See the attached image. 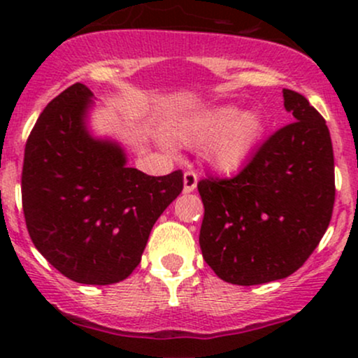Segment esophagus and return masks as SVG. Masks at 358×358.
Here are the masks:
<instances>
[{
	"label": "esophagus",
	"mask_w": 358,
	"mask_h": 358,
	"mask_svg": "<svg viewBox=\"0 0 358 358\" xmlns=\"http://www.w3.org/2000/svg\"><path fill=\"white\" fill-rule=\"evenodd\" d=\"M196 182H199V176H196L195 171L188 170L185 171L183 175V192L190 193L196 188Z\"/></svg>",
	"instance_id": "1"
}]
</instances>
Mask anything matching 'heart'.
Returning a JSON list of instances; mask_svg holds the SVG:
<instances>
[{
    "mask_svg": "<svg viewBox=\"0 0 358 358\" xmlns=\"http://www.w3.org/2000/svg\"><path fill=\"white\" fill-rule=\"evenodd\" d=\"M264 134V119L256 110L241 113L236 106H219L196 114L176 127L185 146H203L205 156L220 171H236L249 162Z\"/></svg>",
    "mask_w": 358,
    "mask_h": 358,
    "instance_id": "b5f03b06",
    "label": "heart"
}]
</instances>
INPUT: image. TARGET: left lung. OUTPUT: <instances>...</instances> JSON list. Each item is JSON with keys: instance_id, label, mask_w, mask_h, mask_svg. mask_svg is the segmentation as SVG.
<instances>
[{"instance_id": "left-lung-1", "label": "left lung", "mask_w": 358, "mask_h": 358, "mask_svg": "<svg viewBox=\"0 0 358 358\" xmlns=\"http://www.w3.org/2000/svg\"><path fill=\"white\" fill-rule=\"evenodd\" d=\"M293 122L259 146L231 178L200 180V249L224 281L239 286L287 278L313 254L335 203L330 131L305 96L285 89Z\"/></svg>"}]
</instances>
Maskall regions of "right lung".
Wrapping results in <instances>:
<instances>
[{"instance_id":"add662e5","label":"right lung","mask_w":358,"mask_h":358,"mask_svg":"<svg viewBox=\"0 0 358 358\" xmlns=\"http://www.w3.org/2000/svg\"><path fill=\"white\" fill-rule=\"evenodd\" d=\"M90 99L77 82L36 119L24 146L22 203L28 234L53 268L104 286L136 269L155 222L183 190V173L126 166L117 143L89 134Z\"/></svg>"}]
</instances>
